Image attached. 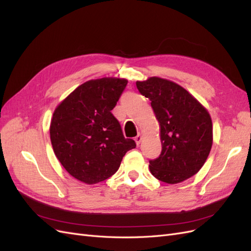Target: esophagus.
Here are the masks:
<instances>
[{"mask_svg": "<svg viewBox=\"0 0 251 251\" xmlns=\"http://www.w3.org/2000/svg\"><path fill=\"white\" fill-rule=\"evenodd\" d=\"M134 141H135V143H137V145H139L142 141V133H138L137 137L134 138Z\"/></svg>", "mask_w": 251, "mask_h": 251, "instance_id": "1", "label": "esophagus"}]
</instances>
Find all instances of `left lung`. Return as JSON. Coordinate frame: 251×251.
<instances>
[{
    "label": "left lung",
    "mask_w": 251,
    "mask_h": 251,
    "mask_svg": "<svg viewBox=\"0 0 251 251\" xmlns=\"http://www.w3.org/2000/svg\"><path fill=\"white\" fill-rule=\"evenodd\" d=\"M141 95L151 101L161 126V154L149 161L154 177L176 184L202 168L212 146V122L187 90L161 77L137 82Z\"/></svg>",
    "instance_id": "left-lung-1"
}]
</instances>
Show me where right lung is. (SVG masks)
I'll return each instance as SVG.
<instances>
[{
    "instance_id": "obj_1",
    "label": "right lung",
    "mask_w": 251,
    "mask_h": 251,
    "mask_svg": "<svg viewBox=\"0 0 251 251\" xmlns=\"http://www.w3.org/2000/svg\"><path fill=\"white\" fill-rule=\"evenodd\" d=\"M124 78L103 77L82 84L56 107L50 124L55 156L69 175L96 184L117 173L128 150L120 122L111 113L126 88Z\"/></svg>"
}]
</instances>
